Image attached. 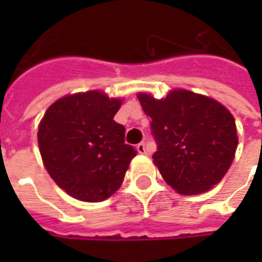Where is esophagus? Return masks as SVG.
Returning <instances> with one entry per match:
<instances>
[{
  "instance_id": "34e87169",
  "label": "esophagus",
  "mask_w": 262,
  "mask_h": 262,
  "mask_svg": "<svg viewBox=\"0 0 262 262\" xmlns=\"http://www.w3.org/2000/svg\"><path fill=\"white\" fill-rule=\"evenodd\" d=\"M137 151H139V154H148V148H147V144L144 143H140L137 144Z\"/></svg>"
}]
</instances>
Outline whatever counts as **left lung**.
Wrapping results in <instances>:
<instances>
[{"label":"left lung","instance_id":"obj_1","mask_svg":"<svg viewBox=\"0 0 262 262\" xmlns=\"http://www.w3.org/2000/svg\"><path fill=\"white\" fill-rule=\"evenodd\" d=\"M151 117L158 144L152 155L166 182L181 194H199L222 181L235 156V119L213 99L175 90L164 99L137 95Z\"/></svg>","mask_w":262,"mask_h":262}]
</instances>
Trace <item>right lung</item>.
<instances>
[{
	"mask_svg": "<svg viewBox=\"0 0 262 262\" xmlns=\"http://www.w3.org/2000/svg\"><path fill=\"white\" fill-rule=\"evenodd\" d=\"M122 100L102 91L68 95L51 104L39 123L43 164L68 194L87 203L118 190L137 154L114 121Z\"/></svg>",
	"mask_w": 262,
	"mask_h": 262,
	"instance_id": "obj_1",
	"label": "right lung"
}]
</instances>
